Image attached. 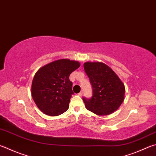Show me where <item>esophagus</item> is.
<instances>
[{
  "instance_id": "34e87169",
  "label": "esophagus",
  "mask_w": 156,
  "mask_h": 156,
  "mask_svg": "<svg viewBox=\"0 0 156 156\" xmlns=\"http://www.w3.org/2000/svg\"><path fill=\"white\" fill-rule=\"evenodd\" d=\"M83 91H81V92H80V93H79L78 95L79 96H82V95H83Z\"/></svg>"
}]
</instances>
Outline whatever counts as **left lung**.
I'll use <instances>...</instances> for the list:
<instances>
[{
    "instance_id": "obj_1",
    "label": "left lung",
    "mask_w": 156,
    "mask_h": 156,
    "mask_svg": "<svg viewBox=\"0 0 156 156\" xmlns=\"http://www.w3.org/2000/svg\"><path fill=\"white\" fill-rule=\"evenodd\" d=\"M84 69L92 85L93 95L83 100L87 110L98 115L114 112L124 100L125 86L114 71L100 62H86Z\"/></svg>"
}]
</instances>
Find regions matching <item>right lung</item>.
Here are the masks:
<instances>
[{
    "mask_svg": "<svg viewBox=\"0 0 156 156\" xmlns=\"http://www.w3.org/2000/svg\"><path fill=\"white\" fill-rule=\"evenodd\" d=\"M80 63L60 59L41 67L34 76L31 93L37 106L49 116L61 115L69 108L73 94L69 76Z\"/></svg>",
    "mask_w": 156,
    "mask_h": 156,
    "instance_id": "add662e5",
    "label": "right lung"
}]
</instances>
